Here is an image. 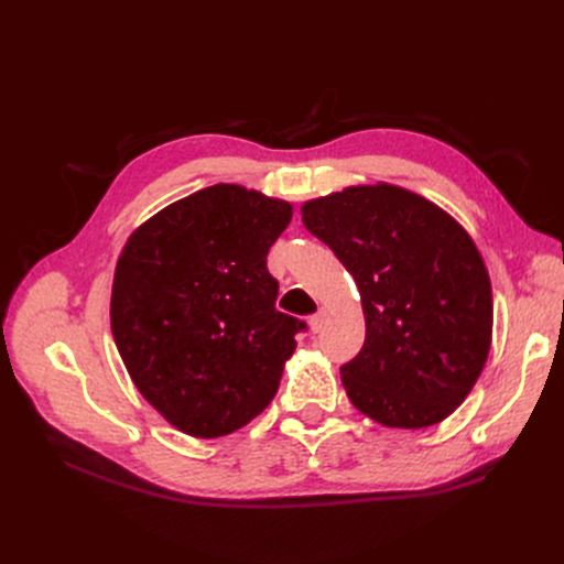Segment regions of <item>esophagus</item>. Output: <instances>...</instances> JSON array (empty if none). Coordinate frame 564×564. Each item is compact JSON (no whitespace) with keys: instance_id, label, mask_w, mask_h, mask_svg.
I'll use <instances>...</instances> for the list:
<instances>
[{"instance_id":"obj_1","label":"esophagus","mask_w":564,"mask_h":564,"mask_svg":"<svg viewBox=\"0 0 564 564\" xmlns=\"http://www.w3.org/2000/svg\"><path fill=\"white\" fill-rule=\"evenodd\" d=\"M324 319H327V313H324V311L315 313V315L308 319V327H311V332H313V334L322 332V327H324Z\"/></svg>"}]
</instances>
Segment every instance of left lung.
Returning a JSON list of instances; mask_svg holds the SVG:
<instances>
[{"label":"left lung","mask_w":564,"mask_h":564,"mask_svg":"<svg viewBox=\"0 0 564 564\" xmlns=\"http://www.w3.org/2000/svg\"><path fill=\"white\" fill-rule=\"evenodd\" d=\"M303 226L360 289L365 346L340 367L350 402L388 429L445 421L491 346V282L466 228L400 185H350L303 202Z\"/></svg>","instance_id":"left-lung-1"}]
</instances>
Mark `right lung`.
I'll use <instances>...</instances> for the list:
<instances>
[{
    "label": "right lung",
    "instance_id": "add662e5",
    "mask_svg": "<svg viewBox=\"0 0 564 564\" xmlns=\"http://www.w3.org/2000/svg\"><path fill=\"white\" fill-rule=\"evenodd\" d=\"M292 204L216 183L169 204L119 253L110 327L133 386L185 435L240 431L275 398L305 324L275 308L265 256Z\"/></svg>",
    "mask_w": 564,
    "mask_h": 564
}]
</instances>
